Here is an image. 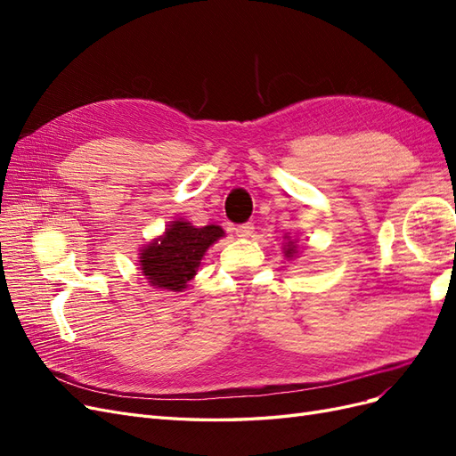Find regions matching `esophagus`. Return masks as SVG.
I'll return each instance as SVG.
<instances>
[{"mask_svg":"<svg viewBox=\"0 0 456 456\" xmlns=\"http://www.w3.org/2000/svg\"><path fill=\"white\" fill-rule=\"evenodd\" d=\"M253 232H255L253 223H243V224H238V226H236V233H238L240 238H251Z\"/></svg>","mask_w":456,"mask_h":456,"instance_id":"1","label":"esophagus"}]
</instances>
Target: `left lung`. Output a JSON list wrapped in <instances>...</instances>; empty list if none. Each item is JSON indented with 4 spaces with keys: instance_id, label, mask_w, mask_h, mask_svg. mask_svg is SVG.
Returning a JSON list of instances; mask_svg holds the SVG:
<instances>
[{
    "instance_id": "8db88e82",
    "label": "left lung",
    "mask_w": 456,
    "mask_h": 456,
    "mask_svg": "<svg viewBox=\"0 0 456 456\" xmlns=\"http://www.w3.org/2000/svg\"><path fill=\"white\" fill-rule=\"evenodd\" d=\"M293 253H295V247H293V241H291V243H287V249H285V255H287V256H293Z\"/></svg>"
}]
</instances>
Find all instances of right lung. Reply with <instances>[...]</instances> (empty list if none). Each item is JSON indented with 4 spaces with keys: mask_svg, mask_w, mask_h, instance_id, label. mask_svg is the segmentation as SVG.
I'll return each mask as SVG.
<instances>
[{
    "mask_svg": "<svg viewBox=\"0 0 456 456\" xmlns=\"http://www.w3.org/2000/svg\"><path fill=\"white\" fill-rule=\"evenodd\" d=\"M223 236L220 226L196 228L184 220H175L159 240L151 241L141 253V270L148 283L167 291H183L196 275L209 245Z\"/></svg>",
    "mask_w": 456,
    "mask_h": 456,
    "instance_id": "right-lung-1",
    "label": "right lung"
}]
</instances>
